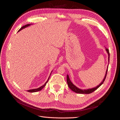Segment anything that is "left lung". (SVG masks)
<instances>
[{
  "mask_svg": "<svg viewBox=\"0 0 120 120\" xmlns=\"http://www.w3.org/2000/svg\"><path fill=\"white\" fill-rule=\"evenodd\" d=\"M106 50L108 54V56H109V57H108V61L109 62V57H110V53H109V52L108 49H107V48H106ZM107 71H108V69L107 70V71H106L105 76V77H104L102 82H101L100 84H99L98 86H96L95 88H92V89H87V90H81V89H79V88H78L77 87H76V86L75 85H74L72 83V82H71V81L70 80V78H69V76H68V75H67V83H68V87H69L70 88V89H71V90H72L73 91L75 92V93H77L90 94L91 93H92L93 92H94V91L96 90L98 88L99 86H100L104 83V81H105L107 73Z\"/></svg>",
  "mask_w": 120,
  "mask_h": 120,
  "instance_id": "obj_1",
  "label": "left lung"
}]
</instances>
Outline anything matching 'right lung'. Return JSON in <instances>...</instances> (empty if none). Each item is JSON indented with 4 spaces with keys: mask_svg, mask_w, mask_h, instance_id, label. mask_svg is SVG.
Masks as SVG:
<instances>
[{
    "mask_svg": "<svg viewBox=\"0 0 120 120\" xmlns=\"http://www.w3.org/2000/svg\"><path fill=\"white\" fill-rule=\"evenodd\" d=\"M30 24H27V25H25V26H22V27H21V28L19 30V31L20 30H21L23 28H26V27H28V26H30ZM52 72H51V73H52ZM51 73H50V74H51ZM50 76H49V77H48V80H47V81L45 83V84L44 85H43L42 86H41V87H40V88H37V89H31V90H27V91L28 92H38V91H41L42 90V89L44 87V86H46V83L48 82V80H49V77H50Z\"/></svg>",
    "mask_w": 120,
    "mask_h": 120,
    "instance_id": "add662e5",
    "label": "right lung"
}]
</instances>
